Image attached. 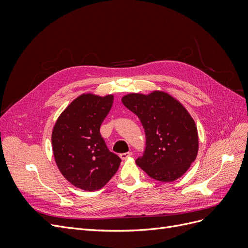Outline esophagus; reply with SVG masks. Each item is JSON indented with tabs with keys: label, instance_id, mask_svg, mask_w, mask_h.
Wrapping results in <instances>:
<instances>
[{
	"label": "esophagus",
	"instance_id": "obj_1",
	"mask_svg": "<svg viewBox=\"0 0 248 248\" xmlns=\"http://www.w3.org/2000/svg\"><path fill=\"white\" fill-rule=\"evenodd\" d=\"M131 155H132V152H126V153H121V154H120V157H121V159H127Z\"/></svg>",
	"mask_w": 248,
	"mask_h": 248
}]
</instances>
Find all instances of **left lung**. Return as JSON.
I'll return each instance as SVG.
<instances>
[{"mask_svg":"<svg viewBox=\"0 0 248 248\" xmlns=\"http://www.w3.org/2000/svg\"><path fill=\"white\" fill-rule=\"evenodd\" d=\"M124 106L145 129L146 146L137 164L157 181L171 182L194 161L199 150L197 126L182 104L162 92L129 94Z\"/></svg>","mask_w":248,"mask_h":248,"instance_id":"8db88e82","label":"left lung"}]
</instances>
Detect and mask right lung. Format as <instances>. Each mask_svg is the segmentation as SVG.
<instances>
[{
  "instance_id": "obj_1",
  "label": "right lung",
  "mask_w": 248,
  "mask_h": 248,
  "mask_svg": "<svg viewBox=\"0 0 248 248\" xmlns=\"http://www.w3.org/2000/svg\"><path fill=\"white\" fill-rule=\"evenodd\" d=\"M112 102V95H81L62 112L52 130L57 166L62 175L80 189H100L120 167L121 158L109 151L100 134V126Z\"/></svg>"
}]
</instances>
